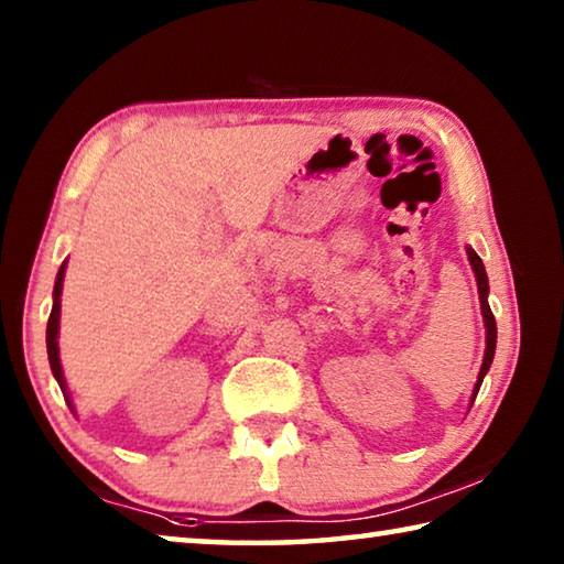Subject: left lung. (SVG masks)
<instances>
[{
	"instance_id": "left-lung-1",
	"label": "left lung",
	"mask_w": 564,
	"mask_h": 564,
	"mask_svg": "<svg viewBox=\"0 0 564 564\" xmlns=\"http://www.w3.org/2000/svg\"><path fill=\"white\" fill-rule=\"evenodd\" d=\"M465 251H467V261H470V265H473V273H475V281H477V295H480V311H482V321H485V356H482L480 373H477L475 388H473V398H470V405H473L477 390H480V386H482V378H485V373H488L490 366H492L495 343H498V326H495V316H492L490 303H488L490 285H488V273H485V265L480 261V256H477L470 246H467Z\"/></svg>"
}]
</instances>
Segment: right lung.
<instances>
[{
	"label": "right lung",
	"mask_w": 564,
	"mask_h": 564,
	"mask_svg": "<svg viewBox=\"0 0 564 564\" xmlns=\"http://www.w3.org/2000/svg\"><path fill=\"white\" fill-rule=\"evenodd\" d=\"M64 271H66V261L59 265V273H56V281H54V303H52V316L50 323H46V352H50V366H52V373L56 378V383H59L64 400L69 403V408L74 410V403L69 398V390H66V378H64V370H62V358H59V316H62V285H64Z\"/></svg>",
	"instance_id": "add662e5"
}]
</instances>
